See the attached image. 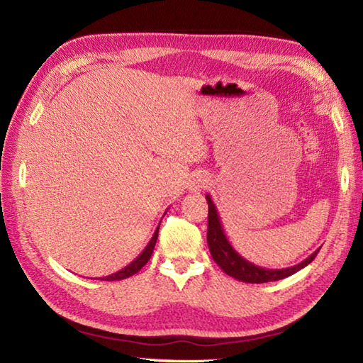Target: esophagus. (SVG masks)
<instances>
[{
    "label": "esophagus",
    "mask_w": 363,
    "mask_h": 363,
    "mask_svg": "<svg viewBox=\"0 0 363 363\" xmlns=\"http://www.w3.org/2000/svg\"><path fill=\"white\" fill-rule=\"evenodd\" d=\"M207 184H209V177H207V174L198 173V174L190 177V181L187 182V187L190 191H199L204 187H207Z\"/></svg>",
    "instance_id": "obj_1"
}]
</instances>
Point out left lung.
I'll return each instance as SVG.
<instances>
[{
	"label": "left lung",
	"mask_w": 363,
	"mask_h": 363,
	"mask_svg": "<svg viewBox=\"0 0 363 363\" xmlns=\"http://www.w3.org/2000/svg\"><path fill=\"white\" fill-rule=\"evenodd\" d=\"M207 204H209V218H207V245L212 254V259L217 262V265L225 272L226 274L233 276L234 279L250 284H264L272 281H279L284 277H289L295 274L299 269L307 267L317 256L318 251H315L312 256L301 262L298 265H293L282 269H273V268H262L259 265L251 264L238 254L234 246L230 245L228 237L225 234V229L221 226L220 215L217 212L211 195H206Z\"/></svg>",
	"instance_id": "obj_1"
}]
</instances>
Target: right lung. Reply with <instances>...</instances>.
Returning <instances> with one entry per match:
<instances>
[{"label":"right lung","instance_id":"right-lung-1","mask_svg":"<svg viewBox=\"0 0 363 363\" xmlns=\"http://www.w3.org/2000/svg\"><path fill=\"white\" fill-rule=\"evenodd\" d=\"M157 235H159V226H157L156 230H154V234H152V237H151L150 243L146 245V248H145L140 254H138L135 260L130 262V264H129L128 267L120 269V272L113 273V274H109V276H106V277H101V281H120V279H126V277L135 274V273L138 272V269H142V268L146 265V262H148L150 257H151L154 246H156V242H157Z\"/></svg>","mask_w":363,"mask_h":363}]
</instances>
